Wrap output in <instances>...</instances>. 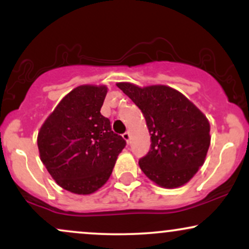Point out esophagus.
Returning <instances> with one entry per match:
<instances>
[{
	"instance_id": "1",
	"label": "esophagus",
	"mask_w": 249,
	"mask_h": 249,
	"mask_svg": "<svg viewBox=\"0 0 249 249\" xmlns=\"http://www.w3.org/2000/svg\"><path fill=\"white\" fill-rule=\"evenodd\" d=\"M123 138H124L125 141H126L127 144H128V142H130V138H131V136H130V132H125L124 134H123Z\"/></svg>"
}]
</instances>
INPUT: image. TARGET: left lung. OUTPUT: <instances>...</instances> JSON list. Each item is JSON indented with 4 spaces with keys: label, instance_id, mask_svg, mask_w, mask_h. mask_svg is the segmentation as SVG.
Wrapping results in <instances>:
<instances>
[{
    "label": "left lung",
    "instance_id": "left-lung-1",
    "mask_svg": "<svg viewBox=\"0 0 249 249\" xmlns=\"http://www.w3.org/2000/svg\"><path fill=\"white\" fill-rule=\"evenodd\" d=\"M142 110L151 148L139 160L148 179L164 188L185 185L205 162L211 144L206 116L179 91L166 85L139 88L117 83Z\"/></svg>",
    "mask_w": 249,
    "mask_h": 249
}]
</instances>
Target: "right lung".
Wrapping results in <instances>:
<instances>
[{
    "mask_svg": "<svg viewBox=\"0 0 249 249\" xmlns=\"http://www.w3.org/2000/svg\"><path fill=\"white\" fill-rule=\"evenodd\" d=\"M105 85H81L70 91L37 136L39 157L64 190L91 194L110 178L117 157L126 145L101 113Z\"/></svg>",
    "mask_w": 249,
    "mask_h": 249,
    "instance_id": "right-lung-1",
    "label": "right lung"
}]
</instances>
